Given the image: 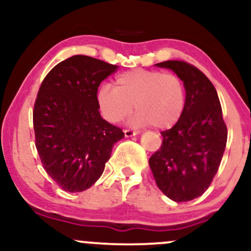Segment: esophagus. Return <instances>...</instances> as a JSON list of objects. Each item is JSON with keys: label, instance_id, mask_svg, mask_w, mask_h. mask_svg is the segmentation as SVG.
I'll return each mask as SVG.
<instances>
[{"label": "esophagus", "instance_id": "1", "mask_svg": "<svg viewBox=\"0 0 251 251\" xmlns=\"http://www.w3.org/2000/svg\"><path fill=\"white\" fill-rule=\"evenodd\" d=\"M124 133H125V137H134V135L139 134L140 131H138V129H132V128H126L125 131H124Z\"/></svg>", "mask_w": 251, "mask_h": 251}]
</instances>
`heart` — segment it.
I'll return each mask as SVG.
<instances>
[{
    "label": "heart",
    "instance_id": "obj_1",
    "mask_svg": "<svg viewBox=\"0 0 251 251\" xmlns=\"http://www.w3.org/2000/svg\"><path fill=\"white\" fill-rule=\"evenodd\" d=\"M97 102L106 120L120 123L133 111L134 122L170 128L180 119L185 107V89L171 73L135 68L119 74L114 87L103 83L97 92Z\"/></svg>",
    "mask_w": 251,
    "mask_h": 251
}]
</instances>
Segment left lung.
Returning a JSON list of instances; mask_svg holds the SVG:
<instances>
[{
  "label": "left lung",
  "mask_w": 251,
  "mask_h": 251,
  "mask_svg": "<svg viewBox=\"0 0 251 251\" xmlns=\"http://www.w3.org/2000/svg\"><path fill=\"white\" fill-rule=\"evenodd\" d=\"M155 66L174 71L186 97L180 119L162 132V146L150 158V168L166 197L192 201L210 186L226 150L227 129L221 102L214 85L195 66L178 60Z\"/></svg>",
  "instance_id": "obj_1"
}]
</instances>
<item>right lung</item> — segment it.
<instances>
[{"label": "right lung", "instance_id": "right-lung-1", "mask_svg": "<svg viewBox=\"0 0 251 251\" xmlns=\"http://www.w3.org/2000/svg\"><path fill=\"white\" fill-rule=\"evenodd\" d=\"M118 66L86 55L57 63L40 86L33 111L35 146L42 166L62 190L81 192L102 175L122 128L103 120L100 83Z\"/></svg>", "mask_w": 251, "mask_h": 251}]
</instances>
